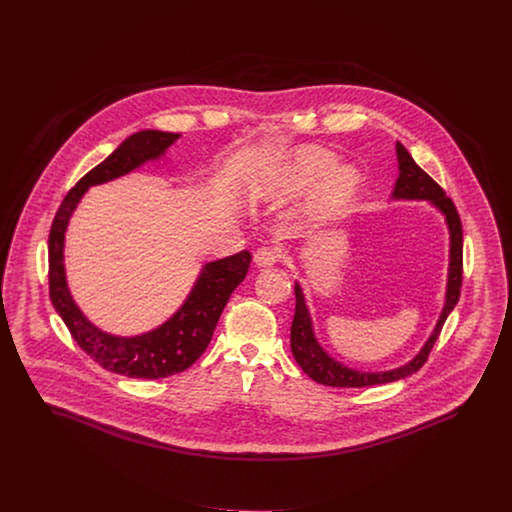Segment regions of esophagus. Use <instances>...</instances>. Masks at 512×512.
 I'll return each mask as SVG.
<instances>
[{
	"instance_id": "1",
	"label": "esophagus",
	"mask_w": 512,
	"mask_h": 512,
	"mask_svg": "<svg viewBox=\"0 0 512 512\" xmlns=\"http://www.w3.org/2000/svg\"><path fill=\"white\" fill-rule=\"evenodd\" d=\"M280 257V251L276 247H259L253 255V263L257 267H272Z\"/></svg>"
}]
</instances>
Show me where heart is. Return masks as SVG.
I'll return each instance as SVG.
<instances>
[{
    "mask_svg": "<svg viewBox=\"0 0 512 512\" xmlns=\"http://www.w3.org/2000/svg\"><path fill=\"white\" fill-rule=\"evenodd\" d=\"M332 166V156L319 149H298L292 154H288L280 166H278V183L284 189H301L311 185L313 181L319 180ZM356 183V176L352 170L342 168L332 176L327 187L325 195L327 197H340L348 193Z\"/></svg>",
    "mask_w": 512,
    "mask_h": 512,
    "instance_id": "b5f03b06",
    "label": "heart"
}]
</instances>
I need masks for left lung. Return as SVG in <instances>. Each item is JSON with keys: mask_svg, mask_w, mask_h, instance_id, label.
I'll use <instances>...</instances> for the list:
<instances>
[{"mask_svg": "<svg viewBox=\"0 0 512 512\" xmlns=\"http://www.w3.org/2000/svg\"><path fill=\"white\" fill-rule=\"evenodd\" d=\"M396 160H398V180L392 189L394 201H429L437 211L443 214L445 224L449 228V274H447V292H445V305L437 319V325L420 352L410 361H406L400 367H394L389 371H358L354 367L344 365L342 361L334 360L331 354L319 344L311 313L307 309L305 296L301 290L300 282H296V313L292 321L290 332V348L298 361L301 369L317 383L327 387H369V385H383L392 383L398 379H404L412 373H416L427 360L439 332L443 329L447 317L451 315L454 305L460 298V286H462V224L456 207L451 199L445 195L441 185L433 178H429L412 154L406 151L402 143L396 141Z\"/></svg>", "mask_w": 512, "mask_h": 512, "instance_id": "8db88e82", "label": "left lung"}]
</instances>
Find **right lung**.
Returning a JSON list of instances; mask_svg holds the SVG:
<instances>
[{"label":"right lung","mask_w":512,"mask_h":512,"mask_svg":"<svg viewBox=\"0 0 512 512\" xmlns=\"http://www.w3.org/2000/svg\"><path fill=\"white\" fill-rule=\"evenodd\" d=\"M180 133L145 129L129 135L104 162L75 183L65 195L60 211L52 222L50 251V300L63 323L92 360L104 369L133 379H162L180 373L199 360L211 342L216 323L230 300L232 292L249 271L251 253L240 251L232 257L207 263L195 280L189 296L180 309L156 329L135 336H118L98 329L73 300L63 263L65 232L69 218L92 185L118 180L160 160L180 139Z\"/></svg>","instance_id":"add662e5"}]
</instances>
